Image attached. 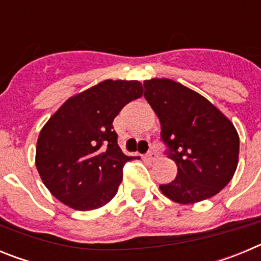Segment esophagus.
Masks as SVG:
<instances>
[{
	"instance_id": "esophagus-1",
	"label": "esophagus",
	"mask_w": 261,
	"mask_h": 261,
	"mask_svg": "<svg viewBox=\"0 0 261 261\" xmlns=\"http://www.w3.org/2000/svg\"><path fill=\"white\" fill-rule=\"evenodd\" d=\"M145 158H146L147 161H149V162H155L156 159H158V154H155V153H149L146 156H145Z\"/></svg>"
}]
</instances>
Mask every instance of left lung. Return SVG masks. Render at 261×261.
<instances>
[{"mask_svg":"<svg viewBox=\"0 0 261 261\" xmlns=\"http://www.w3.org/2000/svg\"><path fill=\"white\" fill-rule=\"evenodd\" d=\"M145 99L161 123L167 156L176 163L171 183L159 186L177 204L217 195L235 174L239 136L234 124L208 99L168 78L144 81Z\"/></svg>","mask_w":261,"mask_h":261,"instance_id":"obj_1","label":"left lung"}]
</instances>
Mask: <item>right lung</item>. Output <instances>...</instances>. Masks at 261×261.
Returning <instances> with one entry per match:
<instances>
[{
	"instance_id": "right-lung-1",
	"label": "right lung",
	"mask_w": 261,
	"mask_h": 261,
	"mask_svg": "<svg viewBox=\"0 0 261 261\" xmlns=\"http://www.w3.org/2000/svg\"><path fill=\"white\" fill-rule=\"evenodd\" d=\"M142 91L138 81H102L70 96L41 128L35 165L62 204L93 211L114 199L124 165L135 156L121 151L112 121Z\"/></svg>"
}]
</instances>
